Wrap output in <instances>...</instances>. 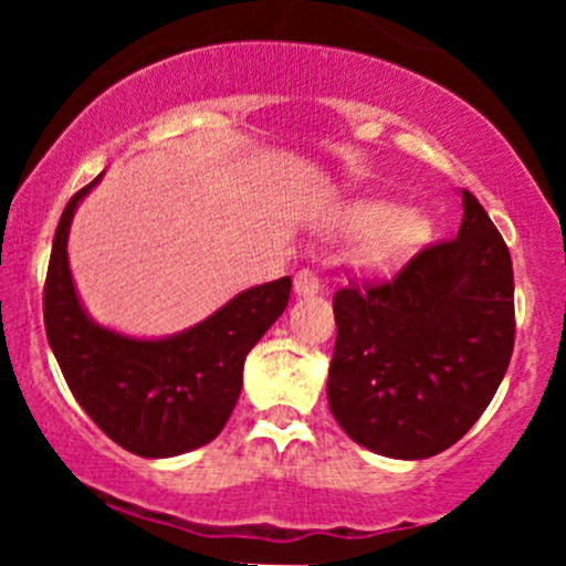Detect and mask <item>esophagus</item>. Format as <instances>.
I'll return each mask as SVG.
<instances>
[{"instance_id": "1", "label": "esophagus", "mask_w": 566, "mask_h": 566, "mask_svg": "<svg viewBox=\"0 0 566 566\" xmlns=\"http://www.w3.org/2000/svg\"><path fill=\"white\" fill-rule=\"evenodd\" d=\"M322 290V279L311 269H301L295 274V292L297 295H316Z\"/></svg>"}]
</instances>
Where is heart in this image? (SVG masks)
<instances>
[{"label":"heart","instance_id":"b5f03b06","mask_svg":"<svg viewBox=\"0 0 566 566\" xmlns=\"http://www.w3.org/2000/svg\"><path fill=\"white\" fill-rule=\"evenodd\" d=\"M335 229L361 237L356 263L369 274H391L431 237V223L415 210H396L391 201H356L335 218Z\"/></svg>","mask_w":566,"mask_h":566}]
</instances>
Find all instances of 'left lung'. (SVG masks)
Here are the masks:
<instances>
[{
  "label": "left lung",
  "mask_w": 566,
  "mask_h": 566,
  "mask_svg": "<svg viewBox=\"0 0 566 566\" xmlns=\"http://www.w3.org/2000/svg\"><path fill=\"white\" fill-rule=\"evenodd\" d=\"M327 399L356 444L423 460L463 439L513 354L511 252L463 191L454 239L423 247L391 279H350L333 297Z\"/></svg>",
  "instance_id": "1"
}]
</instances>
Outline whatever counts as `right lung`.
<instances>
[{
  "instance_id": "1",
  "label": "right lung",
  "mask_w": 566,
  "mask_h": 566,
  "mask_svg": "<svg viewBox=\"0 0 566 566\" xmlns=\"http://www.w3.org/2000/svg\"><path fill=\"white\" fill-rule=\"evenodd\" d=\"M101 175L57 220L44 282V329L71 394L95 426L140 458L210 444L231 418L252 346L287 308L292 279L239 292L210 319L165 340H135L84 314L69 271V226Z\"/></svg>"
}]
</instances>
